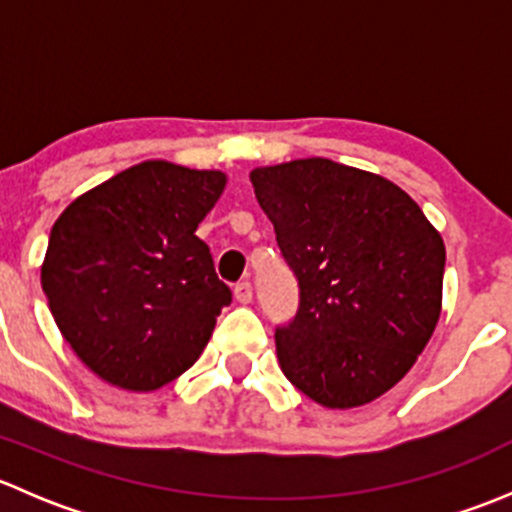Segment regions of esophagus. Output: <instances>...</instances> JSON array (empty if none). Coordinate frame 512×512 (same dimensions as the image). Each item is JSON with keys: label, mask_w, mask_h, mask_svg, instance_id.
Listing matches in <instances>:
<instances>
[{"label": "esophagus", "mask_w": 512, "mask_h": 512, "mask_svg": "<svg viewBox=\"0 0 512 512\" xmlns=\"http://www.w3.org/2000/svg\"><path fill=\"white\" fill-rule=\"evenodd\" d=\"M235 299L240 304H250L252 302V285H250V282H240V285H235Z\"/></svg>", "instance_id": "34e87169"}]
</instances>
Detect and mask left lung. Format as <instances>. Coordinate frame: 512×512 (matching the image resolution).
<instances>
[{
    "label": "left lung",
    "mask_w": 512,
    "mask_h": 512,
    "mask_svg": "<svg viewBox=\"0 0 512 512\" xmlns=\"http://www.w3.org/2000/svg\"><path fill=\"white\" fill-rule=\"evenodd\" d=\"M255 198L299 285L277 359L302 394L354 409L399 384L441 317L446 247L414 200L329 158L255 168Z\"/></svg>",
    "instance_id": "obj_1"
}]
</instances>
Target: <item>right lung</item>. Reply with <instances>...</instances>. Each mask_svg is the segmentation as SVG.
<instances>
[{"instance_id":"obj_1","label":"right lung","mask_w":512,"mask_h":512,"mask_svg":"<svg viewBox=\"0 0 512 512\" xmlns=\"http://www.w3.org/2000/svg\"><path fill=\"white\" fill-rule=\"evenodd\" d=\"M225 173L131 165L59 215L41 289L76 356L108 384L156 391L198 361L232 292L195 235Z\"/></svg>"}]
</instances>
